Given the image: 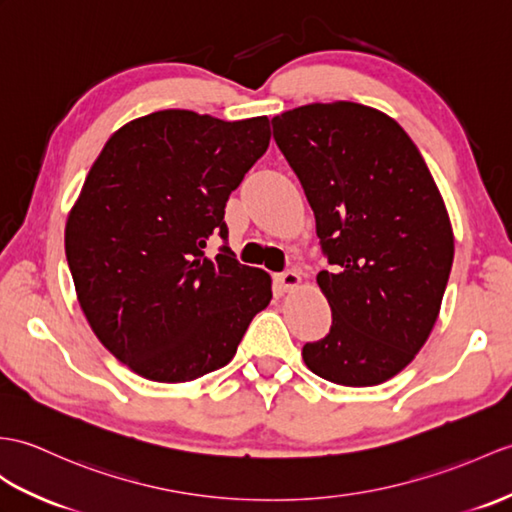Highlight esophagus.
Masks as SVG:
<instances>
[{
    "label": "esophagus",
    "mask_w": 512,
    "mask_h": 512,
    "mask_svg": "<svg viewBox=\"0 0 512 512\" xmlns=\"http://www.w3.org/2000/svg\"><path fill=\"white\" fill-rule=\"evenodd\" d=\"M277 281H279V285L281 288L285 290V292H290V290H296L301 285V275L299 272H294V270H285V272H281V275H277Z\"/></svg>",
    "instance_id": "esophagus-1"
}]
</instances>
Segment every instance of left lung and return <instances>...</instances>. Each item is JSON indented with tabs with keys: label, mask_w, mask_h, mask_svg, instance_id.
Masks as SVG:
<instances>
[{
	"label": "left lung",
	"mask_w": 512,
	"mask_h": 512,
	"mask_svg": "<svg viewBox=\"0 0 512 512\" xmlns=\"http://www.w3.org/2000/svg\"><path fill=\"white\" fill-rule=\"evenodd\" d=\"M272 135L331 264L316 281L334 320L303 360L340 386L384 384L414 360L441 312L454 261L443 196L406 130L371 106L305 104L272 117Z\"/></svg>",
	"instance_id": "left-lung-1"
}]
</instances>
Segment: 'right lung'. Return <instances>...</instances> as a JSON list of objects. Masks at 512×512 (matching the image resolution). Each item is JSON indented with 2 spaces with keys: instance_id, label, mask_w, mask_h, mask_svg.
I'll list each match as a JSON object with an SVG mask.
<instances>
[{
  "instance_id": "obj_1",
  "label": "right lung",
  "mask_w": 512,
  "mask_h": 512,
  "mask_svg": "<svg viewBox=\"0 0 512 512\" xmlns=\"http://www.w3.org/2000/svg\"><path fill=\"white\" fill-rule=\"evenodd\" d=\"M270 144L268 117L224 122L157 111L106 141L71 207L65 253L93 334L130 371L161 384L227 366L272 299L266 270L242 266L224 207Z\"/></svg>"
}]
</instances>
